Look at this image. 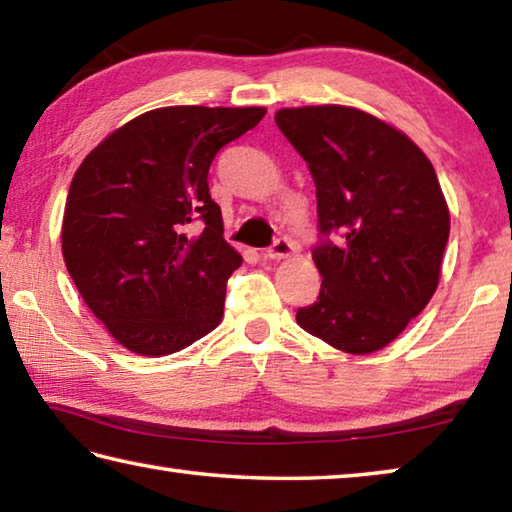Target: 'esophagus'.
<instances>
[{
  "label": "esophagus",
  "instance_id": "1",
  "mask_svg": "<svg viewBox=\"0 0 512 512\" xmlns=\"http://www.w3.org/2000/svg\"><path fill=\"white\" fill-rule=\"evenodd\" d=\"M293 250H296V246H293V241L287 239V237H280L275 239V244L266 250V257L268 259H284V257H291Z\"/></svg>",
  "mask_w": 512,
  "mask_h": 512
}]
</instances>
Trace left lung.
<instances>
[{
	"label": "left lung",
	"mask_w": 512,
	"mask_h": 512,
	"mask_svg": "<svg viewBox=\"0 0 512 512\" xmlns=\"http://www.w3.org/2000/svg\"><path fill=\"white\" fill-rule=\"evenodd\" d=\"M275 124L316 183L311 257L323 284L298 325L336 350H381L438 287L449 210L436 171L404 133L357 108H284Z\"/></svg>",
	"instance_id": "8db88e82"
}]
</instances>
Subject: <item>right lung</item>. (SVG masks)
Instances as JSON below:
<instances>
[{
	"mask_svg": "<svg viewBox=\"0 0 512 512\" xmlns=\"http://www.w3.org/2000/svg\"><path fill=\"white\" fill-rule=\"evenodd\" d=\"M264 108H158L108 135L81 162L63 216L76 289L131 352L162 357L221 323L241 255L223 239L207 173ZM194 224L204 230L194 236Z\"/></svg>",
	"mask_w": 512,
	"mask_h": 512,
	"instance_id": "1",
	"label": "right lung"
}]
</instances>
